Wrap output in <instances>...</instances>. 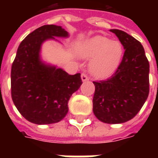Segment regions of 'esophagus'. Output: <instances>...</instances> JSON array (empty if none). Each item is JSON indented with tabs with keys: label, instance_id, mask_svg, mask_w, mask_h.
Listing matches in <instances>:
<instances>
[{
	"label": "esophagus",
	"instance_id": "esophagus-1",
	"mask_svg": "<svg viewBox=\"0 0 158 158\" xmlns=\"http://www.w3.org/2000/svg\"><path fill=\"white\" fill-rule=\"evenodd\" d=\"M81 79H82V80H83V82H85V81H87V80H89V78L88 77V75H87L85 73H83V74H81Z\"/></svg>",
	"mask_w": 158,
	"mask_h": 158
}]
</instances>
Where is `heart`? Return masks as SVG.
I'll return each mask as SVG.
<instances>
[{
    "label": "heart",
    "instance_id": "1",
    "mask_svg": "<svg viewBox=\"0 0 158 158\" xmlns=\"http://www.w3.org/2000/svg\"><path fill=\"white\" fill-rule=\"evenodd\" d=\"M123 54L121 43L110 38L97 36L84 42L79 48L83 58H92L89 70L98 77L109 75L120 64Z\"/></svg>",
    "mask_w": 158,
    "mask_h": 158
}]
</instances>
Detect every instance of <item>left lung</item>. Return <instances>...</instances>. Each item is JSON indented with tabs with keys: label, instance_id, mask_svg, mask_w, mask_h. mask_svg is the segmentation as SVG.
Instances as JSON below:
<instances>
[{
	"label": "left lung",
	"instance_id": "obj_1",
	"mask_svg": "<svg viewBox=\"0 0 158 158\" xmlns=\"http://www.w3.org/2000/svg\"><path fill=\"white\" fill-rule=\"evenodd\" d=\"M125 49L122 60L108 79L94 81L93 110L99 120L120 124L137 115L149 94V62L142 44L124 31L110 29Z\"/></svg>",
	"mask_w": 158,
	"mask_h": 158
}]
</instances>
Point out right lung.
<instances>
[{"label":"right lung","instance_id":"1","mask_svg":"<svg viewBox=\"0 0 158 158\" xmlns=\"http://www.w3.org/2000/svg\"><path fill=\"white\" fill-rule=\"evenodd\" d=\"M60 26L43 25L29 33L19 46L11 67V98L29 122L49 125L60 121L68 102L82 84L80 74H69L43 64L39 58L42 43L56 37H67Z\"/></svg>","mask_w":158,"mask_h":158}]
</instances>
